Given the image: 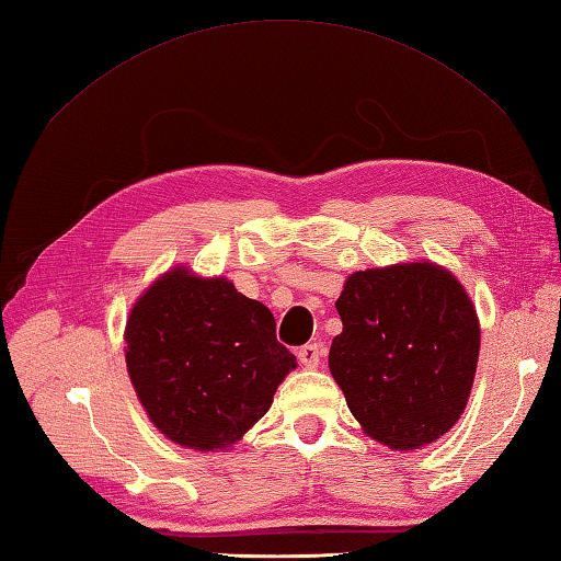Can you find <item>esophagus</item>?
Instances as JSON below:
<instances>
[{
	"label": "esophagus",
	"mask_w": 561,
	"mask_h": 561,
	"mask_svg": "<svg viewBox=\"0 0 561 561\" xmlns=\"http://www.w3.org/2000/svg\"><path fill=\"white\" fill-rule=\"evenodd\" d=\"M321 357H323V345L321 343H311V345H305V347L297 350V359L302 362L305 368H317Z\"/></svg>",
	"instance_id": "obj_1"
}]
</instances>
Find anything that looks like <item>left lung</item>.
<instances>
[{
  "mask_svg": "<svg viewBox=\"0 0 561 561\" xmlns=\"http://www.w3.org/2000/svg\"><path fill=\"white\" fill-rule=\"evenodd\" d=\"M343 333L328 366L362 431L421 449L467 409L481 323L467 288L431 259L354 271L337 297Z\"/></svg>",
  "mask_w": 561,
  "mask_h": 561,
  "instance_id": "left-lung-1",
  "label": "left lung"
}]
</instances>
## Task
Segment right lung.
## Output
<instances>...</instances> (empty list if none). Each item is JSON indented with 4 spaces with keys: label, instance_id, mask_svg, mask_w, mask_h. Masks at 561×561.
<instances>
[{
    "label": "right lung",
    "instance_id": "1",
    "mask_svg": "<svg viewBox=\"0 0 561 561\" xmlns=\"http://www.w3.org/2000/svg\"><path fill=\"white\" fill-rule=\"evenodd\" d=\"M126 366L163 438L195 453L230 449L297 366L276 319L224 276L173 266L130 307Z\"/></svg>",
    "mask_w": 561,
    "mask_h": 561
}]
</instances>
